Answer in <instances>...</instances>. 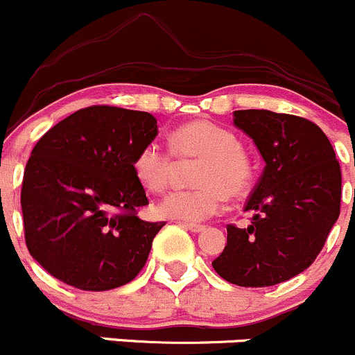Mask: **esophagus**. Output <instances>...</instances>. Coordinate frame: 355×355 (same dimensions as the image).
<instances>
[{"label":"esophagus","mask_w":355,"mask_h":355,"mask_svg":"<svg viewBox=\"0 0 355 355\" xmlns=\"http://www.w3.org/2000/svg\"><path fill=\"white\" fill-rule=\"evenodd\" d=\"M184 226H186V230H189V231H191V233H200V231H203V230H205V226H203V224H193V223H186Z\"/></svg>","instance_id":"esophagus-1"}]
</instances>
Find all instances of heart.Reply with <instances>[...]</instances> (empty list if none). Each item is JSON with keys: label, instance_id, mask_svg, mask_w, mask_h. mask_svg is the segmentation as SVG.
Segmentation results:
<instances>
[{"label": "heart", "instance_id": "b5f03b06", "mask_svg": "<svg viewBox=\"0 0 355 355\" xmlns=\"http://www.w3.org/2000/svg\"><path fill=\"white\" fill-rule=\"evenodd\" d=\"M171 154L160 143L148 141L136 152L132 171L150 193H164L173 179V155L179 160H198L193 181L195 189L174 191L162 200L159 212L171 219L198 220L220 212L224 200L243 196L255 178L250 153L238 143L233 131L210 121L179 125L169 136Z\"/></svg>", "mask_w": 355, "mask_h": 355}]
</instances>
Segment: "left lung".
I'll return each instance as SVG.
<instances>
[{
	"label": "left lung",
	"instance_id": "left-lung-1",
	"mask_svg": "<svg viewBox=\"0 0 355 355\" xmlns=\"http://www.w3.org/2000/svg\"><path fill=\"white\" fill-rule=\"evenodd\" d=\"M234 125L254 139L266 167L245 205L254 214L250 226H227V243L212 266L233 285H278L324 247L340 216L342 171L329 139L307 119L236 110Z\"/></svg>",
	"mask_w": 355,
	"mask_h": 355
}]
</instances>
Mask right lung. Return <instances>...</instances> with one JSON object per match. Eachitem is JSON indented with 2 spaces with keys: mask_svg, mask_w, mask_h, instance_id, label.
I'll list each match as a JSON object with an SVG mask.
<instances>
[{
  "mask_svg": "<svg viewBox=\"0 0 355 355\" xmlns=\"http://www.w3.org/2000/svg\"><path fill=\"white\" fill-rule=\"evenodd\" d=\"M157 119L110 105L77 110L33 148L24 171V234L29 254L51 276L87 292L132 282L166 223L138 217L148 205L132 171L153 141Z\"/></svg>",
  "mask_w": 355,
  "mask_h": 355,
  "instance_id": "1",
  "label": "right lung"
}]
</instances>
